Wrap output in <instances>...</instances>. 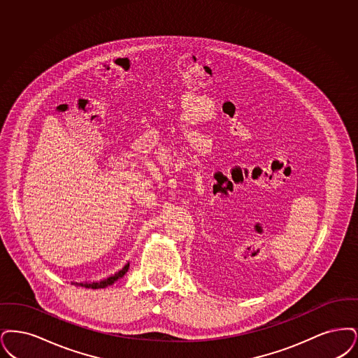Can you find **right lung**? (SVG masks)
<instances>
[{
	"mask_svg": "<svg viewBox=\"0 0 358 358\" xmlns=\"http://www.w3.org/2000/svg\"><path fill=\"white\" fill-rule=\"evenodd\" d=\"M128 267H129V264H125L122 270H119L117 273H115L113 275H110V277L106 278V280H99V282H92V283L85 282V283H78V286H83V287H87V289H104V287H107L109 285L115 283L116 280H120L122 277H124L125 273L128 271Z\"/></svg>",
	"mask_w": 358,
	"mask_h": 358,
	"instance_id": "1",
	"label": "right lung"
}]
</instances>
